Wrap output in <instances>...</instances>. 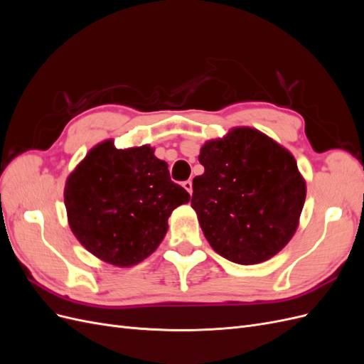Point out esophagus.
Segmentation results:
<instances>
[{
    "instance_id": "1",
    "label": "esophagus",
    "mask_w": 364,
    "mask_h": 364,
    "mask_svg": "<svg viewBox=\"0 0 364 364\" xmlns=\"http://www.w3.org/2000/svg\"><path fill=\"white\" fill-rule=\"evenodd\" d=\"M182 186L183 188L188 191L190 194H193V182L191 181H185V182H182Z\"/></svg>"
}]
</instances>
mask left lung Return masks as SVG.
Returning a JSON list of instances; mask_svg holds the SVG:
<instances>
[{
    "mask_svg": "<svg viewBox=\"0 0 364 364\" xmlns=\"http://www.w3.org/2000/svg\"><path fill=\"white\" fill-rule=\"evenodd\" d=\"M199 162L205 173L193 181L191 206L218 255L250 266L287 246L306 196L287 149L257 129L234 127L206 141Z\"/></svg>",
    "mask_w": 364,
    "mask_h": 364,
    "instance_id": "1",
    "label": "left lung"
}]
</instances>
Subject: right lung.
Here are the masks:
<instances>
[{
	"mask_svg": "<svg viewBox=\"0 0 364 364\" xmlns=\"http://www.w3.org/2000/svg\"><path fill=\"white\" fill-rule=\"evenodd\" d=\"M65 208L75 238L92 255L132 267L161 245L173 209L190 194L170 179L150 146L92 147L65 183Z\"/></svg>",
	"mask_w": 364,
	"mask_h": 364,
	"instance_id": "obj_1",
	"label": "right lung"
}]
</instances>
